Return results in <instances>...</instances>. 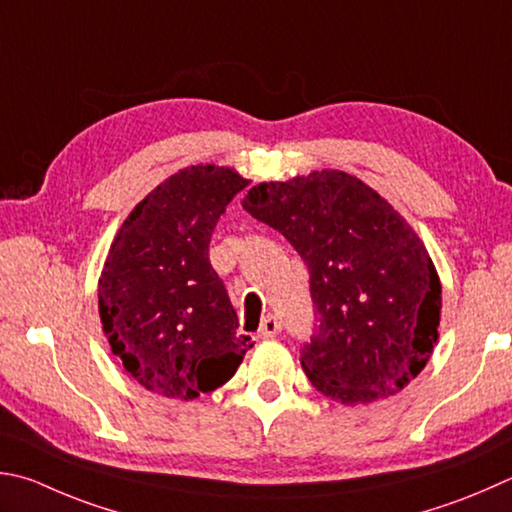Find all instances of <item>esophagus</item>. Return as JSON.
I'll list each match as a JSON object with an SVG mask.
<instances>
[{"instance_id": "34e87169", "label": "esophagus", "mask_w": 512, "mask_h": 512, "mask_svg": "<svg viewBox=\"0 0 512 512\" xmlns=\"http://www.w3.org/2000/svg\"><path fill=\"white\" fill-rule=\"evenodd\" d=\"M280 331H282L280 318H277V315H266L262 320V327H259V338H275Z\"/></svg>"}]
</instances>
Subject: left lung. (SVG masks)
I'll list each match as a JSON object with an SVG mask.
<instances>
[{
  "label": "left lung",
  "mask_w": 512,
  "mask_h": 512,
  "mask_svg": "<svg viewBox=\"0 0 512 512\" xmlns=\"http://www.w3.org/2000/svg\"><path fill=\"white\" fill-rule=\"evenodd\" d=\"M241 203L309 268L315 331L300 362L320 394L371 403L421 374L439 340L441 282L423 241L376 190L322 170L259 183Z\"/></svg>",
  "instance_id": "8db88e82"
}]
</instances>
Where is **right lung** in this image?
Segmentation results:
<instances>
[{
  "mask_svg": "<svg viewBox=\"0 0 512 512\" xmlns=\"http://www.w3.org/2000/svg\"><path fill=\"white\" fill-rule=\"evenodd\" d=\"M246 185L230 167H185L138 203L109 248L102 331L150 392L192 401L228 383L253 347L208 257L219 217Z\"/></svg>",
  "mask_w": 512,
  "mask_h": 512,
  "instance_id": "right-lung-1",
  "label": "right lung"
}]
</instances>
